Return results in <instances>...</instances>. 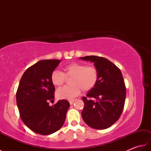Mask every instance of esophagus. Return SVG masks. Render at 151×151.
<instances>
[{"instance_id": "esophagus-1", "label": "esophagus", "mask_w": 151, "mask_h": 151, "mask_svg": "<svg viewBox=\"0 0 151 151\" xmlns=\"http://www.w3.org/2000/svg\"><path fill=\"white\" fill-rule=\"evenodd\" d=\"M74 101H75V99H72V100H69V101L70 104H72L73 103V102H74Z\"/></svg>"}]
</instances>
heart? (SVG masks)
I'll return each mask as SVG.
<instances>
[{
    "instance_id": "b5f03b06",
    "label": "heart",
    "mask_w": 151,
    "mask_h": 151,
    "mask_svg": "<svg viewBox=\"0 0 151 151\" xmlns=\"http://www.w3.org/2000/svg\"><path fill=\"white\" fill-rule=\"evenodd\" d=\"M64 73L54 70L51 73L52 84L60 87L65 82L66 77H72L70 86H65L56 91V97L60 99H72L83 91H89L97 84L99 71L95 66L86 65L78 62H73L63 67Z\"/></svg>"
}]
</instances>
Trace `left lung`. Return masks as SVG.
<instances>
[{
	"instance_id": "left-lung-1",
	"label": "left lung",
	"mask_w": 151,
	"mask_h": 151,
	"mask_svg": "<svg viewBox=\"0 0 151 151\" xmlns=\"http://www.w3.org/2000/svg\"><path fill=\"white\" fill-rule=\"evenodd\" d=\"M80 59L94 63L99 71L97 84L82 98L83 120L93 129H108L120 117L124 105L126 87L121 70L103 57L89 56Z\"/></svg>"
}]
</instances>
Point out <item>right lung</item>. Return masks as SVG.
<instances>
[{"label": "right lung", "mask_w": 151, "mask_h": 151, "mask_svg": "<svg viewBox=\"0 0 151 151\" xmlns=\"http://www.w3.org/2000/svg\"><path fill=\"white\" fill-rule=\"evenodd\" d=\"M60 62L59 60H43L30 67L22 76L16 93L22 121L41 135H49L62 128L70 106L64 99L49 106L55 91L50 75Z\"/></svg>", "instance_id": "add662e5"}]
</instances>
